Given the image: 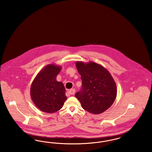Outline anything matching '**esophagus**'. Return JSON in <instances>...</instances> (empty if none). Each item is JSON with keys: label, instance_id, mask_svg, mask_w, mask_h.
I'll return each mask as SVG.
<instances>
[{"label": "esophagus", "instance_id": "1", "mask_svg": "<svg viewBox=\"0 0 152 152\" xmlns=\"http://www.w3.org/2000/svg\"><path fill=\"white\" fill-rule=\"evenodd\" d=\"M68 93L69 94H73L75 93V89H74V88H73V89H71L70 91H69V92H68Z\"/></svg>", "mask_w": 152, "mask_h": 152}]
</instances>
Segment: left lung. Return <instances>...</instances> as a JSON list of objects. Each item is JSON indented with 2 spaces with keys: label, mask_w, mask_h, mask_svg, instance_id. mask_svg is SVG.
<instances>
[{
  "label": "left lung",
  "mask_w": 152,
  "mask_h": 152,
  "mask_svg": "<svg viewBox=\"0 0 152 152\" xmlns=\"http://www.w3.org/2000/svg\"><path fill=\"white\" fill-rule=\"evenodd\" d=\"M82 87L75 94L83 108L92 114H100L111 107L117 96L116 83L108 71L93 61H77Z\"/></svg>",
  "instance_id": "left-lung-1"
}]
</instances>
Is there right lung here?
Instances as JSON below:
<instances>
[{
    "instance_id": "add662e5",
    "label": "right lung",
    "mask_w": 152,
    "mask_h": 152,
    "mask_svg": "<svg viewBox=\"0 0 152 152\" xmlns=\"http://www.w3.org/2000/svg\"><path fill=\"white\" fill-rule=\"evenodd\" d=\"M61 66L50 64L44 66L33 80L30 95L34 103L41 111L55 113L61 108L67 99L62 82L56 80Z\"/></svg>"
}]
</instances>
